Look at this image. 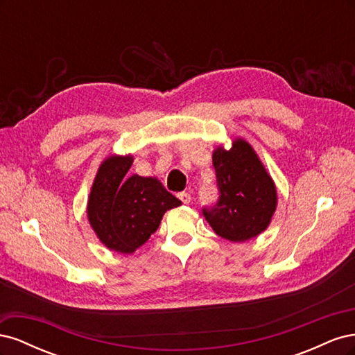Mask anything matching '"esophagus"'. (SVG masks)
I'll return each mask as SVG.
<instances>
[{"mask_svg": "<svg viewBox=\"0 0 355 355\" xmlns=\"http://www.w3.org/2000/svg\"><path fill=\"white\" fill-rule=\"evenodd\" d=\"M179 200L184 202V204H189L191 202V196L188 194V192H180V194L178 196Z\"/></svg>", "mask_w": 355, "mask_h": 355, "instance_id": "1", "label": "esophagus"}]
</instances>
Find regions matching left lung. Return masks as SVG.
I'll return each instance as SVG.
<instances>
[{
	"label": "left lung",
	"instance_id": "8db88e82",
	"mask_svg": "<svg viewBox=\"0 0 355 355\" xmlns=\"http://www.w3.org/2000/svg\"><path fill=\"white\" fill-rule=\"evenodd\" d=\"M220 197L202 214L219 237L244 243L270 227L277 209V188L252 145L235 137L230 149L213 151Z\"/></svg>",
	"mask_w": 355,
	"mask_h": 355
}]
</instances>
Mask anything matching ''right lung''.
Instances as JSON below:
<instances>
[{
	"instance_id": "1",
	"label": "right lung",
	"mask_w": 355,
	"mask_h": 355,
	"mask_svg": "<svg viewBox=\"0 0 355 355\" xmlns=\"http://www.w3.org/2000/svg\"><path fill=\"white\" fill-rule=\"evenodd\" d=\"M133 155L102 161L87 201V219L96 237L116 253L130 254L157 231L164 213L182 201L157 178L127 176Z\"/></svg>"
}]
</instances>
